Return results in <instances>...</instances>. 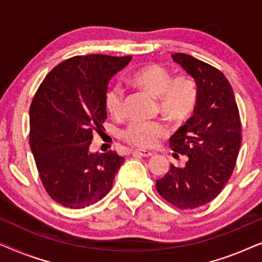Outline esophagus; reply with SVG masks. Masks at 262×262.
<instances>
[{
  "label": "esophagus",
  "mask_w": 262,
  "mask_h": 262,
  "mask_svg": "<svg viewBox=\"0 0 262 262\" xmlns=\"http://www.w3.org/2000/svg\"><path fill=\"white\" fill-rule=\"evenodd\" d=\"M134 155H138V156H143V157H149V156H152L154 152L151 151H148V150H141V149H136L132 151Z\"/></svg>",
  "instance_id": "1"
}]
</instances>
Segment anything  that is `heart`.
Returning <instances> with one entry per match:
<instances>
[{
    "mask_svg": "<svg viewBox=\"0 0 262 262\" xmlns=\"http://www.w3.org/2000/svg\"><path fill=\"white\" fill-rule=\"evenodd\" d=\"M131 78L136 85L159 99L161 112L171 120H185L195 108L198 93L188 77H171L166 68L152 63L136 70ZM105 105L114 119L124 117V93L119 85L106 92ZM167 135L168 128L162 121H135L124 131V139L139 148H155Z\"/></svg>",
    "mask_w": 262,
    "mask_h": 262,
    "instance_id": "obj_1",
    "label": "heart"
}]
</instances>
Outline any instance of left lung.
<instances>
[{"instance_id":"obj_1","label":"left lung","mask_w":262,"mask_h":262,"mask_svg":"<svg viewBox=\"0 0 262 262\" xmlns=\"http://www.w3.org/2000/svg\"><path fill=\"white\" fill-rule=\"evenodd\" d=\"M173 60L194 78L196 105L193 117L169 139L174 157L187 156L156 180L159 194L180 210L212 202L230 179L242 142L241 119L231 84L224 74L186 53Z\"/></svg>"}]
</instances>
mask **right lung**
<instances>
[{
	"instance_id": "obj_1",
	"label": "right lung",
	"mask_w": 262,
	"mask_h": 262,
	"mask_svg": "<svg viewBox=\"0 0 262 262\" xmlns=\"http://www.w3.org/2000/svg\"><path fill=\"white\" fill-rule=\"evenodd\" d=\"M131 56H75L53 68L30 107V145L48 194L70 209H83L111 191L124 162L116 151H89L107 118L105 95L113 75Z\"/></svg>"
}]
</instances>
